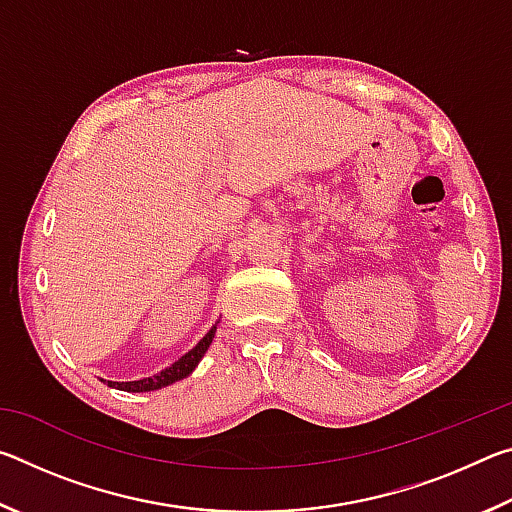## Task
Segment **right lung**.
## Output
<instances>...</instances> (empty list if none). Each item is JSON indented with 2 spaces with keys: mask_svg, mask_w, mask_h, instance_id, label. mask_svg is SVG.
Listing matches in <instances>:
<instances>
[{
  "mask_svg": "<svg viewBox=\"0 0 512 512\" xmlns=\"http://www.w3.org/2000/svg\"><path fill=\"white\" fill-rule=\"evenodd\" d=\"M214 332H216V327H212L210 332H207L203 339L196 343V348L183 354V357H180L176 363H171L169 368H164L162 372H158V375L137 379V381H108V386L117 388V391H126V393H149V391H158V388H164L169 384H176V381L192 375L194 368L198 366V361L205 357L207 348L212 345Z\"/></svg>",
  "mask_w": 512,
  "mask_h": 512,
  "instance_id": "add662e5",
  "label": "right lung"
}]
</instances>
